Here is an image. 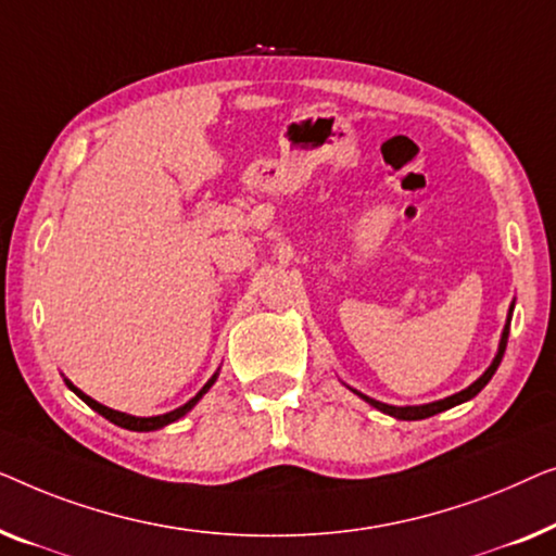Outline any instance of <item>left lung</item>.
Wrapping results in <instances>:
<instances>
[{"mask_svg": "<svg viewBox=\"0 0 556 556\" xmlns=\"http://www.w3.org/2000/svg\"><path fill=\"white\" fill-rule=\"evenodd\" d=\"M509 325H511V315H509V319H506V327H504V334H502V345H498V355L494 357V363H491L489 370L483 372L481 378L473 382V386H468L466 390H460V393H456V395L445 397V401H435V403H428V405H408V408H395V405L378 403V401H372V397H367V395H359V393H357V395L363 397V401L370 403L372 408L388 413V416H393V418H397V420H424V418L435 416V413L453 408V405H458V403H464V401H471V397L479 395L481 390H483V386H486V382H489L491 378H494L496 367H498V363H502V357H504L506 342H509Z\"/></svg>", "mask_w": 556, "mask_h": 556, "instance_id": "left-lung-1", "label": "left lung"}]
</instances>
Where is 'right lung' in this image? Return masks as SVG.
Returning <instances> with one entry per match:
<instances>
[{
	"label": "right lung",
	"mask_w": 556,
	"mask_h": 556,
	"mask_svg": "<svg viewBox=\"0 0 556 556\" xmlns=\"http://www.w3.org/2000/svg\"><path fill=\"white\" fill-rule=\"evenodd\" d=\"M214 380H216V375L214 378H211L206 386H203L201 390H199V395L197 397H191L189 403L186 405H181V408H176V410H170V413H166V416H153V418H136V416H128V413H121V410H113V408H105V405H100L98 401H92V397H88L83 393V390H77L73 382H67V388L73 390V393L77 395V397H83L85 403L90 405L92 410L96 413H100V416L103 418H108L111 420V424H115V426H121V428H128V431H159V428H163V426H168V424H174V420H178L181 416H186V413H189L193 405H197L199 401H201V395L206 393V390L214 386Z\"/></svg>",
	"instance_id": "1"
}]
</instances>
